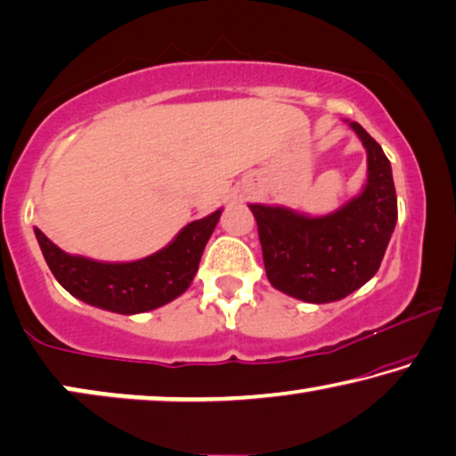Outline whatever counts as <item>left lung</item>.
I'll return each instance as SVG.
<instances>
[{"instance_id":"left-lung-1","label":"left lung","mask_w":456,"mask_h":456,"mask_svg":"<svg viewBox=\"0 0 456 456\" xmlns=\"http://www.w3.org/2000/svg\"><path fill=\"white\" fill-rule=\"evenodd\" d=\"M368 154V179L354 200L327 216L250 203L267 280L292 298L325 305L349 296L379 272L397 224L391 162L360 123L347 121Z\"/></svg>"}]
</instances>
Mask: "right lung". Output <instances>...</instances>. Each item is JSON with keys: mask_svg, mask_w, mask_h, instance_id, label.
I'll use <instances>...</instances> for the list:
<instances>
[{"mask_svg": "<svg viewBox=\"0 0 456 456\" xmlns=\"http://www.w3.org/2000/svg\"><path fill=\"white\" fill-rule=\"evenodd\" d=\"M222 209L184 226L158 253L129 263H104L69 255L35 228L38 247L55 280L86 305L118 314H140L168 305L191 286L203 248Z\"/></svg>", "mask_w": 456, "mask_h": 456, "instance_id": "1", "label": "right lung"}]
</instances>
